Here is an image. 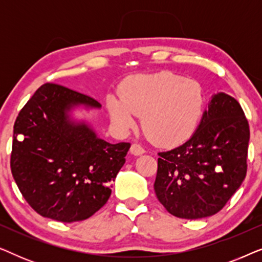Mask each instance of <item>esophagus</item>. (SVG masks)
<instances>
[{"label": "esophagus", "instance_id": "obj_1", "mask_svg": "<svg viewBox=\"0 0 262 262\" xmlns=\"http://www.w3.org/2000/svg\"><path fill=\"white\" fill-rule=\"evenodd\" d=\"M130 152L132 154V155H135V156H139V155H143V154L145 152V150L143 149L141 145L137 144V143H135V144L131 145Z\"/></svg>", "mask_w": 262, "mask_h": 262}]
</instances>
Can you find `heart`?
Segmentation results:
<instances>
[{"instance_id": "1", "label": "heart", "mask_w": 262, "mask_h": 262, "mask_svg": "<svg viewBox=\"0 0 262 262\" xmlns=\"http://www.w3.org/2000/svg\"><path fill=\"white\" fill-rule=\"evenodd\" d=\"M107 106L120 128L134 127L136 114H142L145 135L156 144L171 146L194 134L205 110V95L199 82L163 71L126 78L119 96H108Z\"/></svg>"}]
</instances>
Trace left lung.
<instances>
[{"label": "left lung", "mask_w": 262, "mask_h": 262, "mask_svg": "<svg viewBox=\"0 0 262 262\" xmlns=\"http://www.w3.org/2000/svg\"><path fill=\"white\" fill-rule=\"evenodd\" d=\"M249 135L237 100L214 94L192 137L159 152L154 189L168 212L199 220L223 209L246 178Z\"/></svg>", "instance_id": "8db88e82"}]
</instances>
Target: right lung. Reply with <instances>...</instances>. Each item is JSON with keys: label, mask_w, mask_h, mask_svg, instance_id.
Segmentation results:
<instances>
[{"label": "right lung", "mask_w": 262, "mask_h": 262, "mask_svg": "<svg viewBox=\"0 0 262 262\" xmlns=\"http://www.w3.org/2000/svg\"><path fill=\"white\" fill-rule=\"evenodd\" d=\"M78 106L101 108L91 96L45 83L14 124V180L35 212L63 223L87 220L105 205L131 146L103 141L91 125L71 119Z\"/></svg>", "instance_id": "add662e5"}]
</instances>
